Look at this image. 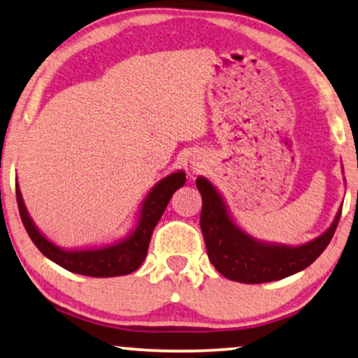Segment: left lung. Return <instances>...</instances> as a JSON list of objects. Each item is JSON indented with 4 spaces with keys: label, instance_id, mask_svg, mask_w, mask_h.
<instances>
[{
    "label": "left lung",
    "instance_id": "left-lung-1",
    "mask_svg": "<svg viewBox=\"0 0 358 358\" xmlns=\"http://www.w3.org/2000/svg\"><path fill=\"white\" fill-rule=\"evenodd\" d=\"M196 186L202 196L201 228L208 259L221 275L241 283L274 282L306 269L330 243L341 218L343 203L330 228L301 245L259 241L237 224L212 181L197 177Z\"/></svg>",
    "mask_w": 358,
    "mask_h": 358
}]
</instances>
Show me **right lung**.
Here are the masks:
<instances>
[{"label":"right lung","instance_id":"right-lung-1","mask_svg":"<svg viewBox=\"0 0 358 358\" xmlns=\"http://www.w3.org/2000/svg\"><path fill=\"white\" fill-rule=\"evenodd\" d=\"M185 175L183 170H177V172L159 180L141 202L137 217H135V223L127 234L121 239L100 243V245L78 248L57 245L55 242L39 231L35 221L30 217L24 197H22L19 183L15 185L17 203H19L22 223H24L30 239L38 247V250L50 261H54L55 264L70 272H75V274L89 277L127 275L130 272L137 271L146 258L152 229L161 220L173 192L186 183Z\"/></svg>","mask_w":358,"mask_h":358}]
</instances>
